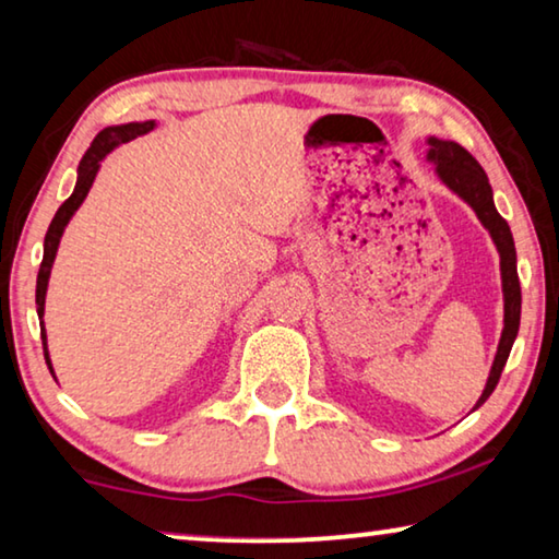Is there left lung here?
Listing matches in <instances>:
<instances>
[{"mask_svg": "<svg viewBox=\"0 0 559 559\" xmlns=\"http://www.w3.org/2000/svg\"><path fill=\"white\" fill-rule=\"evenodd\" d=\"M426 145H428L426 160L428 164H433V171L439 176V181L474 209L476 219H479L484 229L489 231V237L495 241L499 252L501 295H504V328H501L499 347H497L495 362H491L487 385H484L479 401H476L474 406L479 408L481 403L495 393L501 370L507 366L509 350H512L516 333H520L522 289H520V277H516V249H514L512 231H509V224L501 219L495 206V193H491L487 174H484V168L476 164L472 153L461 148V145L454 141L436 139V135H428Z\"/></svg>", "mask_w": 559, "mask_h": 559, "instance_id": "obj_1", "label": "left lung"}]
</instances>
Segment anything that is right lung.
<instances>
[{"label":"right lung","mask_w":559,"mask_h":559,"mask_svg":"<svg viewBox=\"0 0 559 559\" xmlns=\"http://www.w3.org/2000/svg\"><path fill=\"white\" fill-rule=\"evenodd\" d=\"M153 128H156V120H141V123H123V126H108L103 128V131L95 135V141L91 143V148L85 151L83 160H80L78 166V181H75V189H72L70 199L64 201V204L58 209V214H55V219L50 224V229L45 234V254H43V264H39V274H37V314L39 320H43L45 314V297H47V285H50V272H52V264H55V257H58V247H60V239L64 234V226L70 224L72 216L83 204L87 191H91V186L95 181V176L100 171V164L105 160V156L112 148H118L120 143H128L133 139H139V135L151 133ZM43 325V345H45V360H47V368H50V373L55 376L52 370V360H50V353H47V333H45V322H39Z\"/></svg>","instance_id":"obj_1"}]
</instances>
